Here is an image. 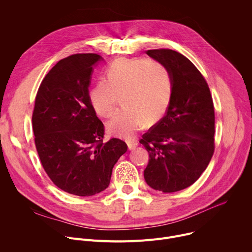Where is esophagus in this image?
I'll use <instances>...</instances> for the list:
<instances>
[{
    "instance_id": "1",
    "label": "esophagus",
    "mask_w": 252,
    "mask_h": 252,
    "mask_svg": "<svg viewBox=\"0 0 252 252\" xmlns=\"http://www.w3.org/2000/svg\"><path fill=\"white\" fill-rule=\"evenodd\" d=\"M135 147H136V143L127 142V149H128L129 151H131V150H134V149H135Z\"/></svg>"
}]
</instances>
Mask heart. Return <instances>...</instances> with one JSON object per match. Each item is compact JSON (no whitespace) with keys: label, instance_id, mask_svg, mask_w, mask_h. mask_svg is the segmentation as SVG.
I'll list each match as a JSON object with an SVG mask.
<instances>
[{"label":"heart","instance_id":"obj_1","mask_svg":"<svg viewBox=\"0 0 252 252\" xmlns=\"http://www.w3.org/2000/svg\"><path fill=\"white\" fill-rule=\"evenodd\" d=\"M90 92L94 112L102 118L114 113L121 97L124 109L107 122L111 133L125 139L133 138L145 123L153 126L166 114L173 84L169 70L162 63L146 59H122L112 63Z\"/></svg>","mask_w":252,"mask_h":252}]
</instances>
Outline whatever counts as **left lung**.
I'll return each instance as SVG.
<instances>
[{
  "label": "left lung",
  "mask_w": 252,
  "mask_h": 252,
  "mask_svg": "<svg viewBox=\"0 0 252 252\" xmlns=\"http://www.w3.org/2000/svg\"><path fill=\"white\" fill-rule=\"evenodd\" d=\"M147 54L167 67L173 91L165 116L139 140L150 155L147 184L174 192L194 184L214 153V106L208 85L184 55L169 49Z\"/></svg>",
  "instance_id": "8db88e82"
}]
</instances>
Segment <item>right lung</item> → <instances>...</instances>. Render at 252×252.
Instances as JSON below:
<instances>
[{
  "mask_svg": "<svg viewBox=\"0 0 252 252\" xmlns=\"http://www.w3.org/2000/svg\"><path fill=\"white\" fill-rule=\"evenodd\" d=\"M96 54H76L58 62L42 81L32 117L34 145L51 181L62 190L91 196L110 185L127 146L103 141L104 126L90 101Z\"/></svg>",
  "mask_w": 252,
  "mask_h": 252,
  "instance_id": "obj_1",
  "label": "right lung"
}]
</instances>
